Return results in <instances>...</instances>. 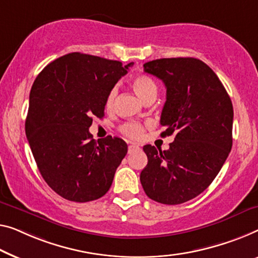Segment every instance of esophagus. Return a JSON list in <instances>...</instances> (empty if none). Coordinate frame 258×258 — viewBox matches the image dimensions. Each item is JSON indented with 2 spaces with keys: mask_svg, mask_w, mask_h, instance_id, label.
<instances>
[{
  "mask_svg": "<svg viewBox=\"0 0 258 258\" xmlns=\"http://www.w3.org/2000/svg\"><path fill=\"white\" fill-rule=\"evenodd\" d=\"M138 149H139V146H138V145H134V144L130 145L128 146V154H132L133 152L138 151Z\"/></svg>",
  "mask_w": 258,
  "mask_h": 258,
  "instance_id": "obj_1",
  "label": "esophagus"
}]
</instances>
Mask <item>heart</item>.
<instances>
[{
  "label": "heart",
  "instance_id": "b5f03b06",
  "mask_svg": "<svg viewBox=\"0 0 258 258\" xmlns=\"http://www.w3.org/2000/svg\"><path fill=\"white\" fill-rule=\"evenodd\" d=\"M133 90L136 94L139 96L142 101L146 102L151 98H155L157 95V86L154 82L152 78L147 75H137L134 76L132 82H131ZM116 97H117V88H112L109 92H107L104 106L106 111H112L114 109V104H116ZM122 134L126 137L132 138V139H140L144 136L145 128L144 126L139 122H126L120 127Z\"/></svg>",
  "mask_w": 258,
  "mask_h": 258
}]
</instances>
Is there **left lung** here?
<instances>
[{
  "label": "left lung",
  "mask_w": 258,
  "mask_h": 258,
  "mask_svg": "<svg viewBox=\"0 0 258 258\" xmlns=\"http://www.w3.org/2000/svg\"><path fill=\"white\" fill-rule=\"evenodd\" d=\"M144 71L167 88L161 136H176L168 151L144 146L148 163L140 182L153 201L177 205L201 195L224 166L233 145V104L217 74L196 57L153 60Z\"/></svg>",
  "instance_id": "8db88e82"
}]
</instances>
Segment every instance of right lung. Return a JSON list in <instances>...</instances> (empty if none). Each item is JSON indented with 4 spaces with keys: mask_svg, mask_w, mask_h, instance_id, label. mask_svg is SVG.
Instances as JSON below:
<instances>
[{
    "mask_svg": "<svg viewBox=\"0 0 258 258\" xmlns=\"http://www.w3.org/2000/svg\"><path fill=\"white\" fill-rule=\"evenodd\" d=\"M132 64L74 52L48 63L34 80L26 138L45 182L67 201L103 197L127 153L124 140L95 141L89 127L92 117L104 116L107 92Z\"/></svg>",
    "mask_w": 258,
    "mask_h": 258,
    "instance_id": "right-lung-1",
    "label": "right lung"
}]
</instances>
